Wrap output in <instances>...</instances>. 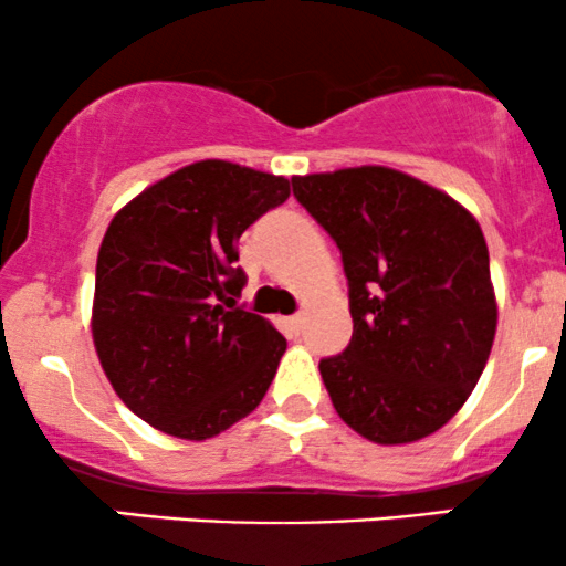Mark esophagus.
I'll list each match as a JSON object with an SVG mask.
<instances>
[{"instance_id":"obj_1","label":"esophagus","mask_w":566,"mask_h":566,"mask_svg":"<svg viewBox=\"0 0 566 566\" xmlns=\"http://www.w3.org/2000/svg\"><path fill=\"white\" fill-rule=\"evenodd\" d=\"M287 329H290L292 335H301V329H303V314L287 316Z\"/></svg>"}]
</instances>
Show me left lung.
I'll use <instances>...</instances> for the list:
<instances>
[{
	"label": "left lung",
	"instance_id": "8db88e82",
	"mask_svg": "<svg viewBox=\"0 0 566 566\" xmlns=\"http://www.w3.org/2000/svg\"><path fill=\"white\" fill-rule=\"evenodd\" d=\"M292 191L340 247L354 335L319 361L359 437L409 444L465 405L497 329L479 220L450 193L382 165L295 175Z\"/></svg>",
	"mask_w": 566,
	"mask_h": 566
}]
</instances>
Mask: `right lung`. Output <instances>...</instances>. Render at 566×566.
<instances>
[{"label":"right lung","mask_w":566,"mask_h":566,"mask_svg":"<svg viewBox=\"0 0 566 566\" xmlns=\"http://www.w3.org/2000/svg\"><path fill=\"white\" fill-rule=\"evenodd\" d=\"M290 197L284 175L201 159L143 188L97 250L93 343L125 405L205 441L263 401L287 340L237 305L239 237Z\"/></svg>","instance_id":"obj_1"}]
</instances>
